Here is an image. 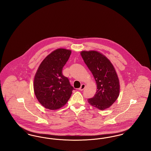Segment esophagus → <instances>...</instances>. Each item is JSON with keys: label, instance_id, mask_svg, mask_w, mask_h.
Returning <instances> with one entry per match:
<instances>
[{"label": "esophagus", "instance_id": "34e87169", "mask_svg": "<svg viewBox=\"0 0 151 151\" xmlns=\"http://www.w3.org/2000/svg\"><path fill=\"white\" fill-rule=\"evenodd\" d=\"M85 87H86V85L84 84H81V86L79 88V91H83L84 89L85 88Z\"/></svg>", "mask_w": 151, "mask_h": 151}]
</instances>
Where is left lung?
Wrapping results in <instances>:
<instances>
[{
    "label": "left lung",
    "instance_id": "left-lung-1",
    "mask_svg": "<svg viewBox=\"0 0 151 151\" xmlns=\"http://www.w3.org/2000/svg\"><path fill=\"white\" fill-rule=\"evenodd\" d=\"M81 55L92 73L97 87L93 97L88 102L101 110L109 108L116 100L120 90L114 67L107 58L96 51H83Z\"/></svg>",
    "mask_w": 151,
    "mask_h": 151
}]
</instances>
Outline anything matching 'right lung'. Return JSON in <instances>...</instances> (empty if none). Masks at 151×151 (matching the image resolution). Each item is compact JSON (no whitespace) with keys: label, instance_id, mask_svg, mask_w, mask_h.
I'll list each match as a JSON object with an SVG mask.
<instances>
[{"label":"right lung","instance_id":"add662e5","mask_svg":"<svg viewBox=\"0 0 151 151\" xmlns=\"http://www.w3.org/2000/svg\"><path fill=\"white\" fill-rule=\"evenodd\" d=\"M71 51L58 49L44 59L34 79V91L40 103L46 109L57 110L63 106L75 89L62 74L63 67Z\"/></svg>","mask_w":151,"mask_h":151}]
</instances>
